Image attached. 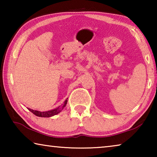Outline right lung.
<instances>
[{
	"mask_svg": "<svg viewBox=\"0 0 157 157\" xmlns=\"http://www.w3.org/2000/svg\"><path fill=\"white\" fill-rule=\"evenodd\" d=\"M67 102H68V98L64 101L63 104L60 105L59 107L55 108V109H54L47 111H36V110H33L30 108H28V109L29 111H30L32 113H33L34 115H36V116L44 117V118H48V117H51V116H53L55 115H57V114L60 113L61 111H62L63 109L66 107V104H67Z\"/></svg>",
	"mask_w": 157,
	"mask_h": 157,
	"instance_id": "obj_1",
	"label": "right lung"
}]
</instances>
